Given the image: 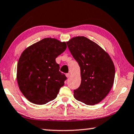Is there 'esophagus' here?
<instances>
[{"mask_svg":"<svg viewBox=\"0 0 134 134\" xmlns=\"http://www.w3.org/2000/svg\"><path fill=\"white\" fill-rule=\"evenodd\" d=\"M66 77H67V78L69 77H70V74H69V73H68V74H66Z\"/></svg>","mask_w":134,"mask_h":134,"instance_id":"esophagus-1","label":"esophagus"}]
</instances>
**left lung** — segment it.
I'll return each instance as SVG.
<instances>
[{"mask_svg":"<svg viewBox=\"0 0 134 134\" xmlns=\"http://www.w3.org/2000/svg\"><path fill=\"white\" fill-rule=\"evenodd\" d=\"M66 44L81 71V82L74 90V98L86 105L98 104L114 83L115 68L111 59L101 47L84 36L75 37Z\"/></svg>","mask_w":134,"mask_h":134,"instance_id":"8db88e82","label":"left lung"}]
</instances>
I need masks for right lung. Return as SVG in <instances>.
<instances>
[{
    "mask_svg": "<svg viewBox=\"0 0 134 134\" xmlns=\"http://www.w3.org/2000/svg\"><path fill=\"white\" fill-rule=\"evenodd\" d=\"M66 48L65 42L47 38L22 53L17 64V79L20 91L30 102L43 105L57 97L67 78L59 71L55 59Z\"/></svg>",
    "mask_w": 134,
    "mask_h": 134,
    "instance_id": "1",
    "label": "right lung"
}]
</instances>
